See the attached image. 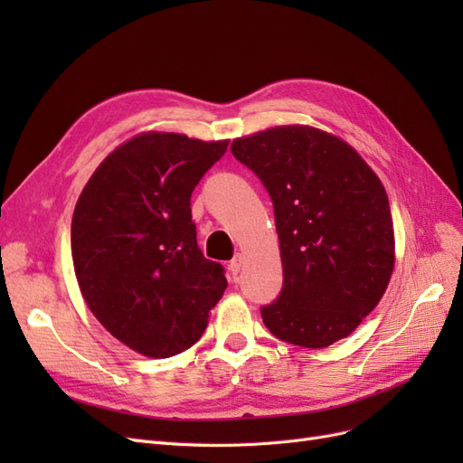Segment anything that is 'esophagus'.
<instances>
[{"label":"esophagus","instance_id":"1","mask_svg":"<svg viewBox=\"0 0 463 463\" xmlns=\"http://www.w3.org/2000/svg\"><path fill=\"white\" fill-rule=\"evenodd\" d=\"M241 264H243V259H241V255H235L232 260H230V264H228V270H230V274L232 276H237L241 272Z\"/></svg>","mask_w":463,"mask_h":463}]
</instances>
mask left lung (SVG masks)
I'll list each match as a JSON object with an SVG mask.
<instances>
[{
	"mask_svg": "<svg viewBox=\"0 0 463 463\" xmlns=\"http://www.w3.org/2000/svg\"><path fill=\"white\" fill-rule=\"evenodd\" d=\"M232 154L274 206L284 284L260 307L266 328L313 349L345 338L381 301L394 269L381 179L342 138L303 125L235 138Z\"/></svg>",
	"mask_w": 463,
	"mask_h": 463,
	"instance_id": "obj_1",
	"label": "left lung"
}]
</instances>
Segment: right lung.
I'll return each mask as SVG.
<instances>
[{"instance_id": "1", "label": "right lung", "mask_w": 463, "mask_h": 463, "mask_svg": "<svg viewBox=\"0 0 463 463\" xmlns=\"http://www.w3.org/2000/svg\"><path fill=\"white\" fill-rule=\"evenodd\" d=\"M228 145L138 135L98 165L77 201L71 253L82 298L111 335L146 357L199 342L228 288L191 220V193Z\"/></svg>"}]
</instances>
